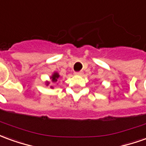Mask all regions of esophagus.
<instances>
[{
  "label": "esophagus",
  "instance_id": "esophagus-1",
  "mask_svg": "<svg viewBox=\"0 0 146 146\" xmlns=\"http://www.w3.org/2000/svg\"><path fill=\"white\" fill-rule=\"evenodd\" d=\"M82 74H83L82 71H80V72H76V73H75V75H77V76H81Z\"/></svg>",
  "mask_w": 146,
  "mask_h": 146
}]
</instances>
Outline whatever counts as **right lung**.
<instances>
[{
	"label": "right lung",
	"mask_w": 146,
	"mask_h": 146,
	"mask_svg": "<svg viewBox=\"0 0 146 146\" xmlns=\"http://www.w3.org/2000/svg\"><path fill=\"white\" fill-rule=\"evenodd\" d=\"M59 77H60L59 73H58V72H54L51 76H50V81L46 80V81H45V84H46V86H48L49 84H50V82H52V83H56V82L58 81V79ZM50 88H53L54 87H53V86H50Z\"/></svg>",
	"instance_id": "right-lung-1"
}]
</instances>
